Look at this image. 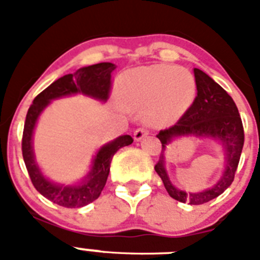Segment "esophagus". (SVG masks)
Returning a JSON list of instances; mask_svg holds the SVG:
<instances>
[{"label":"esophagus","mask_w":260,"mask_h":260,"mask_svg":"<svg viewBox=\"0 0 260 260\" xmlns=\"http://www.w3.org/2000/svg\"><path fill=\"white\" fill-rule=\"evenodd\" d=\"M146 135H148V130L146 127H139L134 132V139L135 141H142Z\"/></svg>","instance_id":"esophagus-1"}]
</instances>
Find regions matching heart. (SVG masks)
Here are the masks:
<instances>
[{
    "label": "heart",
    "instance_id": "obj_1",
    "mask_svg": "<svg viewBox=\"0 0 260 260\" xmlns=\"http://www.w3.org/2000/svg\"><path fill=\"white\" fill-rule=\"evenodd\" d=\"M195 78L182 68L151 65L123 73L117 80V96L123 108H146V117L156 125L180 118L194 102Z\"/></svg>",
    "mask_w": 260,
    "mask_h": 260
}]
</instances>
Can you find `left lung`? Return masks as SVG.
<instances>
[{"label":"left lung","instance_id":"1","mask_svg":"<svg viewBox=\"0 0 260 260\" xmlns=\"http://www.w3.org/2000/svg\"><path fill=\"white\" fill-rule=\"evenodd\" d=\"M194 77L197 96L192 104L174 125L156 135L161 142V153L155 165V171L172 198L182 203L198 206L217 198L232 185L240 162L245 133L237 105L228 92L199 69H194ZM183 135L211 136L222 141L227 151V167L219 182L211 189L202 193H185L174 188L169 181L164 168L165 148L174 136Z\"/></svg>","mask_w":260,"mask_h":260}]
</instances>
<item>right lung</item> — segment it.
<instances>
[{"instance_id":"add662e5","label":"right lung","mask_w":260,"mask_h":260,"mask_svg":"<svg viewBox=\"0 0 260 260\" xmlns=\"http://www.w3.org/2000/svg\"><path fill=\"white\" fill-rule=\"evenodd\" d=\"M114 69L116 66L113 63L102 62V63L79 69L75 74L63 75L59 79L54 80L43 92L39 93L34 99V103L27 112L22 137V153L27 172L35 189L43 197L61 207L79 208L96 201L107 183L110 162L114 153L119 148L132 144L134 139L130 135L117 138L114 142L100 148L98 155L93 158L92 169L83 182L75 186H59L48 181L41 174L35 162L34 151H32V133L35 128V123L39 114L49 104L50 100L61 96L80 92L105 102L112 91V71Z\"/></svg>"}]
</instances>
